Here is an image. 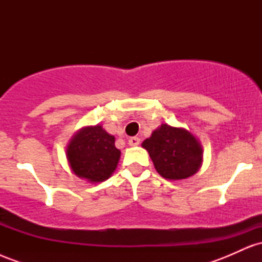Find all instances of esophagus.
I'll return each instance as SVG.
<instances>
[{
    "label": "esophagus",
    "instance_id": "34e87169",
    "mask_svg": "<svg viewBox=\"0 0 262 262\" xmlns=\"http://www.w3.org/2000/svg\"><path fill=\"white\" fill-rule=\"evenodd\" d=\"M128 144L130 146H137V145H139V144H140V139L138 137H132V138H129Z\"/></svg>",
    "mask_w": 262,
    "mask_h": 262
}]
</instances>
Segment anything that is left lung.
I'll list each match as a JSON object with an SVG mask.
<instances>
[{"label": "left lung", "mask_w": 262, "mask_h": 262, "mask_svg": "<svg viewBox=\"0 0 262 262\" xmlns=\"http://www.w3.org/2000/svg\"><path fill=\"white\" fill-rule=\"evenodd\" d=\"M156 171L167 180H183L196 173L202 162V148L183 128L161 124L143 141Z\"/></svg>", "instance_id": "obj_1"}]
</instances>
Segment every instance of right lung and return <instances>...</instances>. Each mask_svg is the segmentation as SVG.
I'll list each match as a JSON object with an SVG mask.
<instances>
[{
    "instance_id": "1",
    "label": "right lung",
    "mask_w": 262,
    "mask_h": 262,
    "mask_svg": "<svg viewBox=\"0 0 262 262\" xmlns=\"http://www.w3.org/2000/svg\"><path fill=\"white\" fill-rule=\"evenodd\" d=\"M119 156L114 137L101 125L81 129L68 146V160L74 173L90 182L107 180L116 170Z\"/></svg>"
}]
</instances>
